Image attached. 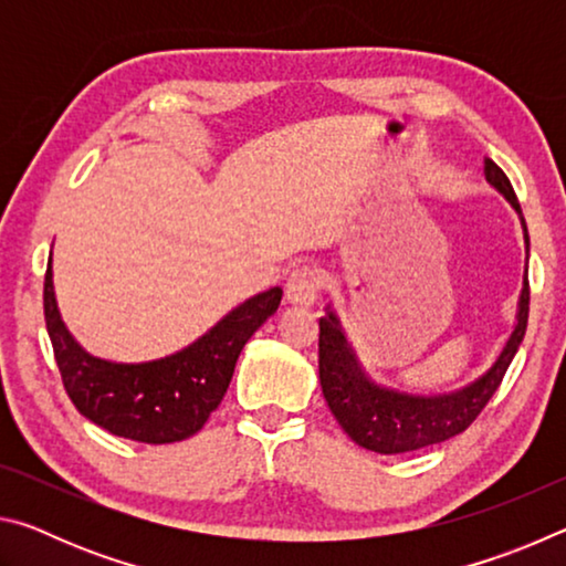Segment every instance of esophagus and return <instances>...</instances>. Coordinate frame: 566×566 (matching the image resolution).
Returning <instances> with one entry per match:
<instances>
[{
    "mask_svg": "<svg viewBox=\"0 0 566 566\" xmlns=\"http://www.w3.org/2000/svg\"><path fill=\"white\" fill-rule=\"evenodd\" d=\"M322 292V274L314 266H296L290 272L284 284V294L292 304L312 306Z\"/></svg>",
    "mask_w": 566,
    "mask_h": 566,
    "instance_id": "1",
    "label": "esophagus"
}]
</instances>
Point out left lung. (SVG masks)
Listing matches in <instances>:
<instances>
[{
  "label": "left lung",
  "mask_w": 566,
  "mask_h": 566,
  "mask_svg": "<svg viewBox=\"0 0 566 566\" xmlns=\"http://www.w3.org/2000/svg\"><path fill=\"white\" fill-rule=\"evenodd\" d=\"M484 175L486 181L494 189H500L516 212L522 214L510 177L490 157L484 159ZM524 242L530 247L526 224ZM526 319H530V276L524 274L514 332L492 367L462 389L449 391V395L421 397L379 387L364 375L357 354L344 337L337 314L329 310L327 317L319 319L322 395L344 432L369 452L405 454L447 442V439L462 434L479 417V411L486 407V401L494 397V391L500 389L506 369H510L514 354L524 339Z\"/></svg>",
  "instance_id": "8db88e82"
}]
</instances>
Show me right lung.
Returning <instances> with one entry per match:
<instances>
[{"instance_id":"right-lung-1","label":"right lung","mask_w":566,"mask_h":566,"mask_svg":"<svg viewBox=\"0 0 566 566\" xmlns=\"http://www.w3.org/2000/svg\"><path fill=\"white\" fill-rule=\"evenodd\" d=\"M282 290L272 286L217 322L205 337L165 359L117 364L84 352L64 327L54 300L52 254L44 274V319L66 395L80 415L107 432L145 444L197 434L232 381L239 352L272 317Z\"/></svg>"}]
</instances>
